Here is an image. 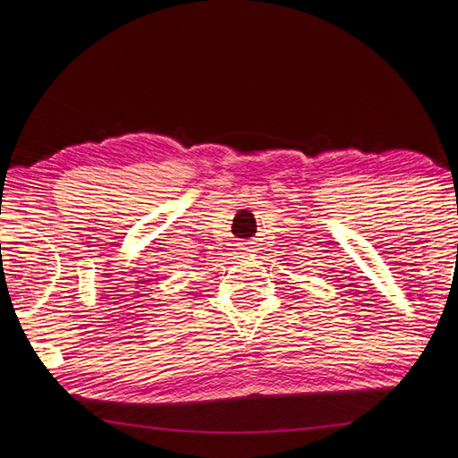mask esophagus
Returning <instances> with one entry per match:
<instances>
[{
	"label": "esophagus",
	"mask_w": 458,
	"mask_h": 458,
	"mask_svg": "<svg viewBox=\"0 0 458 458\" xmlns=\"http://www.w3.org/2000/svg\"><path fill=\"white\" fill-rule=\"evenodd\" d=\"M255 253V243L253 242H245L237 245V255H251Z\"/></svg>",
	"instance_id": "obj_1"
}]
</instances>
